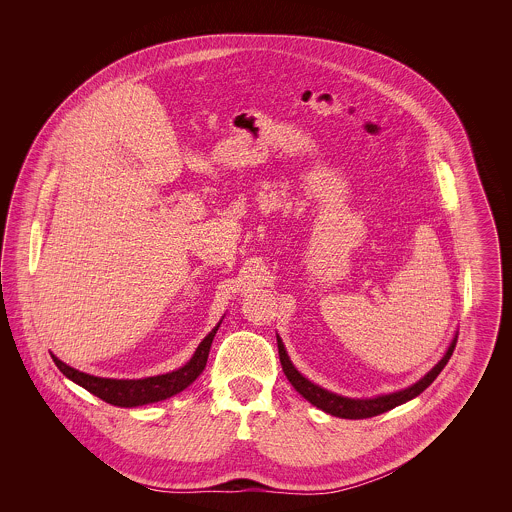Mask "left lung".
Wrapping results in <instances>:
<instances>
[{"label":"left lung","mask_w":512,"mask_h":512,"mask_svg":"<svg viewBox=\"0 0 512 512\" xmlns=\"http://www.w3.org/2000/svg\"><path fill=\"white\" fill-rule=\"evenodd\" d=\"M278 340V355H280V363L282 370L286 374V378L290 380L295 391H299L311 405H315L320 411L338 416V418H351V420H359V418H370V416H378V414L388 413L391 409L407 403L414 399L416 395H420L426 390L436 378L439 372L449 363L453 349L457 345V334L453 336V340L449 343L447 351L443 353V357L439 359L438 365L432 366L418 382H414L413 386L405 388V390L393 391V393H384V395H376V397H366V399H355V397H343L334 391L324 390L315 382H311L309 378H305L295 366L292 359L284 347V341L276 334Z\"/></svg>","instance_id":"8db88e82"}]
</instances>
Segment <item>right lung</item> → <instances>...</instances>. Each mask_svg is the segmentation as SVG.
Masks as SVG:
<instances>
[{
	"instance_id": "obj_1",
	"label": "right lung",
	"mask_w": 512,
	"mask_h": 512,
	"mask_svg": "<svg viewBox=\"0 0 512 512\" xmlns=\"http://www.w3.org/2000/svg\"><path fill=\"white\" fill-rule=\"evenodd\" d=\"M224 318V317H222ZM220 318V322H222ZM219 324L203 338V341L197 345L192 359L180 368L167 372V374H159V376H149V378H138V380H119V378H101L94 374H86L80 372L73 366L59 361L55 355H51L53 363L57 368L69 378L74 384L82 386L84 390L94 393L99 399H103L105 403H111L115 407H142L147 403H157V401H165L172 395L186 390L190 384H194L195 378L203 372V368L207 365V357H209V349L213 338L219 330Z\"/></svg>"
}]
</instances>
